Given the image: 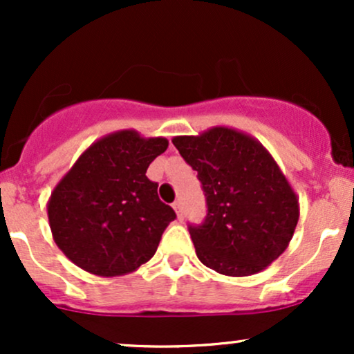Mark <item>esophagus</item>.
Returning a JSON list of instances; mask_svg holds the SVG:
<instances>
[{
    "instance_id": "1",
    "label": "esophagus",
    "mask_w": 354,
    "mask_h": 354,
    "mask_svg": "<svg viewBox=\"0 0 354 354\" xmlns=\"http://www.w3.org/2000/svg\"><path fill=\"white\" fill-rule=\"evenodd\" d=\"M173 209L176 211V214H178V219H183V203H181L180 200L173 203Z\"/></svg>"
}]
</instances>
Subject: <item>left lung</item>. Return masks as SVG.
<instances>
[{
  "label": "left lung",
  "mask_w": 354,
  "mask_h": 354,
  "mask_svg": "<svg viewBox=\"0 0 354 354\" xmlns=\"http://www.w3.org/2000/svg\"><path fill=\"white\" fill-rule=\"evenodd\" d=\"M173 145L201 181L205 223L189 226L198 259L216 273L251 276L290 245L299 203L274 158L253 136L214 126Z\"/></svg>",
  "instance_id": "1"
}]
</instances>
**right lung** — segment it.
<instances>
[{
    "instance_id": "right-lung-1",
    "label": "right lung",
    "mask_w": 354,
    "mask_h": 354,
    "mask_svg": "<svg viewBox=\"0 0 354 354\" xmlns=\"http://www.w3.org/2000/svg\"><path fill=\"white\" fill-rule=\"evenodd\" d=\"M166 138L121 129L95 141L61 178L48 201L53 239L68 259L96 276L128 274L156 253L176 218L146 176Z\"/></svg>"
}]
</instances>
